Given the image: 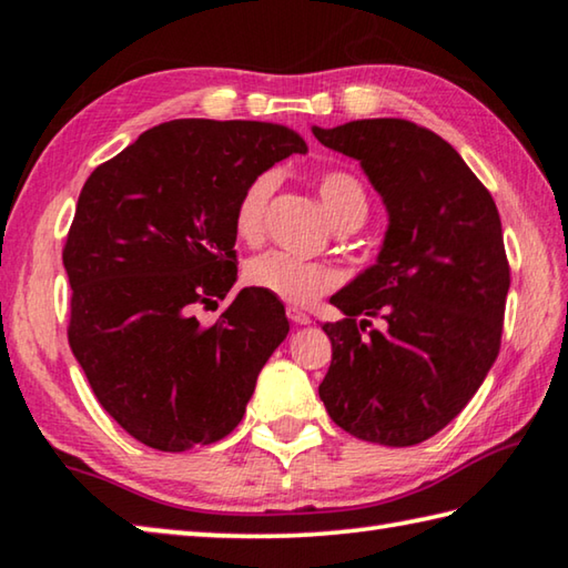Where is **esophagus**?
Instances as JSON below:
<instances>
[{
  "label": "esophagus",
  "mask_w": 568,
  "mask_h": 568,
  "mask_svg": "<svg viewBox=\"0 0 568 568\" xmlns=\"http://www.w3.org/2000/svg\"><path fill=\"white\" fill-rule=\"evenodd\" d=\"M287 318H291L295 325H311V315L297 311V307H287Z\"/></svg>",
  "instance_id": "esophagus-1"
}]
</instances>
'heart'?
Listing matches in <instances>:
<instances>
[{
    "instance_id": "obj_1",
    "label": "heart",
    "mask_w": 568,
    "mask_h": 568,
    "mask_svg": "<svg viewBox=\"0 0 568 568\" xmlns=\"http://www.w3.org/2000/svg\"><path fill=\"white\" fill-rule=\"evenodd\" d=\"M277 182H281L277 170H263L240 192L233 210V230L237 240H243L247 245L261 243L265 233L267 203H271ZM318 197L323 213L328 215L335 227H361L368 217V192L353 172H323L318 178ZM245 281L257 291L275 295L283 303L311 305L338 285V273L328 263L305 261V257L283 253V250H271V253L257 255L245 265Z\"/></svg>"
}]
</instances>
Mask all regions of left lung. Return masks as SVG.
Returning a JSON list of instances; mask_svg holds the SVG:
<instances>
[{
	"label": "left lung",
	"mask_w": 568,
	"mask_h": 568,
	"mask_svg": "<svg viewBox=\"0 0 568 568\" xmlns=\"http://www.w3.org/2000/svg\"><path fill=\"white\" fill-rule=\"evenodd\" d=\"M361 162L388 210L376 265L331 297L333 361L321 400L343 430L381 446H416L446 428L501 348L511 285L501 217L464 158L408 120L313 128ZM364 321L358 324L357 315ZM381 317V332H365Z\"/></svg>",
	"instance_id": "8db88e82"
}]
</instances>
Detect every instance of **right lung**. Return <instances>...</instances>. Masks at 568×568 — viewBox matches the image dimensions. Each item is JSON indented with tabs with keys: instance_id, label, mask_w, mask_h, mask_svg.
I'll return each mask as SVG.
<instances>
[{
	"instance_id": "add662e5",
	"label": "right lung",
	"mask_w": 568,
	"mask_h": 568,
	"mask_svg": "<svg viewBox=\"0 0 568 568\" xmlns=\"http://www.w3.org/2000/svg\"><path fill=\"white\" fill-rule=\"evenodd\" d=\"M301 134L273 122L172 120L84 182L62 250L70 348L100 406L140 444L190 450L225 438L285 341V307L243 287L220 318L195 311L237 281L233 210Z\"/></svg>"
}]
</instances>
